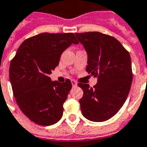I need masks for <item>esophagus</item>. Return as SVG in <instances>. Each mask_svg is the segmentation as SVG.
<instances>
[{
    "label": "esophagus",
    "mask_w": 147,
    "mask_h": 147,
    "mask_svg": "<svg viewBox=\"0 0 147 147\" xmlns=\"http://www.w3.org/2000/svg\"><path fill=\"white\" fill-rule=\"evenodd\" d=\"M71 85H72V86L73 87H76V86H77V82L76 81V80H71Z\"/></svg>",
    "instance_id": "esophagus-1"
}]
</instances>
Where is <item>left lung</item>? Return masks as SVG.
<instances>
[{"instance_id": "obj_1", "label": "left lung", "mask_w": 147, "mask_h": 147, "mask_svg": "<svg viewBox=\"0 0 147 147\" xmlns=\"http://www.w3.org/2000/svg\"><path fill=\"white\" fill-rule=\"evenodd\" d=\"M88 53L86 71L98 77L89 87L78 83L83 90L79 100L82 113L93 122H103L115 116L130 90L133 71L129 51L114 37L98 31L76 33Z\"/></svg>"}]
</instances>
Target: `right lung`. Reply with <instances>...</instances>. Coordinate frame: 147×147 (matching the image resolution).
<instances>
[{
  "label": "right lung",
  "mask_w": 147,
  "mask_h": 147,
  "mask_svg": "<svg viewBox=\"0 0 147 147\" xmlns=\"http://www.w3.org/2000/svg\"><path fill=\"white\" fill-rule=\"evenodd\" d=\"M73 33H41L22 42L10 64L9 76L17 104L22 113L40 126H51L61 119L63 104L71 88L49 77L60 57L71 44Z\"/></svg>",
  "instance_id": "obj_1"
}]
</instances>
